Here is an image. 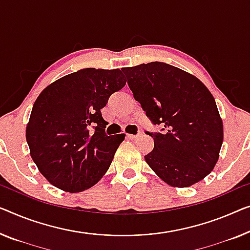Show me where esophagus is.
I'll return each mask as SVG.
<instances>
[{"mask_svg":"<svg viewBox=\"0 0 250 250\" xmlns=\"http://www.w3.org/2000/svg\"><path fill=\"white\" fill-rule=\"evenodd\" d=\"M140 136V133H138V135H126V137L129 138V139H131V140H135V139H137L138 137Z\"/></svg>","mask_w":250,"mask_h":250,"instance_id":"1","label":"esophagus"}]
</instances>
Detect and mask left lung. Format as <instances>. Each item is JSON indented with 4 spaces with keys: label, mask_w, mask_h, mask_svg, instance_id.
Wrapping results in <instances>:
<instances>
[{
    "label": "left lung",
    "mask_w": 250,
    "mask_h": 250,
    "mask_svg": "<svg viewBox=\"0 0 250 250\" xmlns=\"http://www.w3.org/2000/svg\"><path fill=\"white\" fill-rule=\"evenodd\" d=\"M133 98L161 131L149 132L154 149L145 156L167 184L188 188L218 162L223 125L210 91L195 76L166 62L122 68Z\"/></svg>",
    "instance_id": "1"
}]
</instances>
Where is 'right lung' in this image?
Returning a JSON list of instances; mask_svg holds the SVG:
<instances>
[{"instance_id":"obj_1","label":"right lung","mask_w":250,"mask_h":250,"mask_svg":"<svg viewBox=\"0 0 250 250\" xmlns=\"http://www.w3.org/2000/svg\"><path fill=\"white\" fill-rule=\"evenodd\" d=\"M125 82L120 69L84 68L40 93L25 136L33 162L49 183L77 193L106 173L125 135H106L101 109Z\"/></svg>"}]
</instances>
